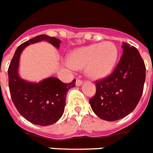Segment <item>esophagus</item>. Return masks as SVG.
<instances>
[{
	"label": "esophagus",
	"instance_id": "34e87169",
	"mask_svg": "<svg viewBox=\"0 0 153 153\" xmlns=\"http://www.w3.org/2000/svg\"><path fill=\"white\" fill-rule=\"evenodd\" d=\"M83 84V80L79 79H76V86H80Z\"/></svg>",
	"mask_w": 153,
	"mask_h": 153
}]
</instances>
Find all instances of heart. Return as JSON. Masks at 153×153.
<instances>
[{"instance_id":"heart-1","label":"heart","mask_w":153,"mask_h":153,"mask_svg":"<svg viewBox=\"0 0 153 153\" xmlns=\"http://www.w3.org/2000/svg\"><path fill=\"white\" fill-rule=\"evenodd\" d=\"M118 57L114 43L105 41L75 49L68 55V63L74 69L85 68L86 74L92 79H101L110 74Z\"/></svg>"}]
</instances>
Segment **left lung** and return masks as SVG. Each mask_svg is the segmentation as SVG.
<instances>
[{
  "mask_svg": "<svg viewBox=\"0 0 153 153\" xmlns=\"http://www.w3.org/2000/svg\"><path fill=\"white\" fill-rule=\"evenodd\" d=\"M123 55L113 72L96 81V93L89 100L92 110L107 121L120 120L136 108L143 92L146 65L137 49L122 45Z\"/></svg>",
  "mask_w": 153,
  "mask_h": 153,
  "instance_id": "obj_1",
  "label": "left lung"
}]
</instances>
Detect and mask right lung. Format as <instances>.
Wrapping results in <instances>:
<instances>
[{
	"instance_id": "add662e5",
	"label": "right lung",
	"mask_w": 153,
	"mask_h": 153,
	"mask_svg": "<svg viewBox=\"0 0 153 153\" xmlns=\"http://www.w3.org/2000/svg\"><path fill=\"white\" fill-rule=\"evenodd\" d=\"M46 40L59 48L61 40L41 34L18 47L8 67L10 94L19 113L30 123L48 126L56 123L62 116L68 90L75 87L76 79L65 84L56 77H48L39 83H31L19 75L20 55L31 44Z\"/></svg>"
}]
</instances>
